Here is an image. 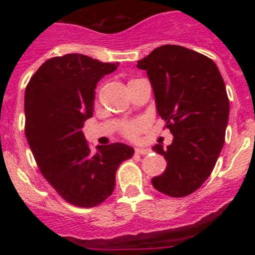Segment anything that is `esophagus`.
Segmentation results:
<instances>
[{"label":"esophagus","instance_id":"obj_1","mask_svg":"<svg viewBox=\"0 0 255 255\" xmlns=\"http://www.w3.org/2000/svg\"><path fill=\"white\" fill-rule=\"evenodd\" d=\"M152 152V149H149V148H135V153L136 154H149V153Z\"/></svg>","mask_w":255,"mask_h":255}]
</instances>
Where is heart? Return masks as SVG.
I'll list each match as a JSON object with an SVG mask.
<instances>
[{
  "mask_svg": "<svg viewBox=\"0 0 255 255\" xmlns=\"http://www.w3.org/2000/svg\"><path fill=\"white\" fill-rule=\"evenodd\" d=\"M144 129V124L141 121H132V123L126 124L123 128V134L124 136H126L130 140H135L138 139L139 134H140L141 130Z\"/></svg>",
  "mask_w": 255,
  "mask_h": 255,
  "instance_id": "b5f03b06",
  "label": "heart"
}]
</instances>
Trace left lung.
Returning a JSON list of instances; mask_svg holds the SVG:
<instances>
[{
    "label": "left lung",
    "mask_w": 255,
    "mask_h": 255,
    "mask_svg": "<svg viewBox=\"0 0 255 255\" xmlns=\"http://www.w3.org/2000/svg\"><path fill=\"white\" fill-rule=\"evenodd\" d=\"M136 66L147 71L157 114L173 135L167 148H152L167 161L152 185L168 197H186L208 179L224 147L230 114L224 79L211 58L175 44L153 49Z\"/></svg>",
    "instance_id": "obj_1"
}]
</instances>
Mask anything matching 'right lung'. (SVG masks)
Here are the masks:
<instances>
[{
	"mask_svg": "<svg viewBox=\"0 0 255 255\" xmlns=\"http://www.w3.org/2000/svg\"><path fill=\"white\" fill-rule=\"evenodd\" d=\"M119 64L79 53L52 57L25 89V135L40 173L67 203L91 208L116 185L120 163L134 149L123 143L98 145L93 153L82 129L93 116L94 89Z\"/></svg>",
	"mask_w": 255,
	"mask_h": 255,
	"instance_id": "obj_1",
	"label": "right lung"
}]
</instances>
